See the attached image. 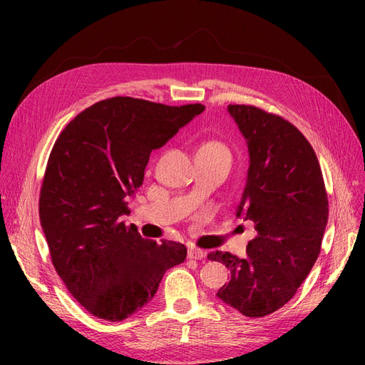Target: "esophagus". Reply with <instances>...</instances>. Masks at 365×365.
<instances>
[{"mask_svg":"<svg viewBox=\"0 0 365 365\" xmlns=\"http://www.w3.org/2000/svg\"><path fill=\"white\" fill-rule=\"evenodd\" d=\"M205 256H207V252L204 250H200V248H190L189 254H187V257L192 259V260H201Z\"/></svg>","mask_w":365,"mask_h":365,"instance_id":"34e87169","label":"esophagus"}]
</instances>
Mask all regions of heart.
I'll return each instance as SVG.
<instances>
[{
	"instance_id": "b5f03b06",
	"label": "heart",
	"mask_w": 365,
	"mask_h": 365,
	"mask_svg": "<svg viewBox=\"0 0 365 365\" xmlns=\"http://www.w3.org/2000/svg\"><path fill=\"white\" fill-rule=\"evenodd\" d=\"M200 149H205V150H227V148L222 145V143H220V141H216V140L202 143ZM227 152H228V150H227Z\"/></svg>"
}]
</instances>
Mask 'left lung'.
<instances>
[{"mask_svg":"<svg viewBox=\"0 0 365 365\" xmlns=\"http://www.w3.org/2000/svg\"><path fill=\"white\" fill-rule=\"evenodd\" d=\"M247 138L250 169L237 216L257 235L240 259L213 251L231 280L217 297L242 315L260 318L295 295L322 251L329 201L315 150L288 120L252 105H228Z\"/></svg>","mask_w":365,"mask_h":365,"instance_id":"8db88e82","label":"left lung"}]
</instances>
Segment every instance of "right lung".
<instances>
[{
	"mask_svg": "<svg viewBox=\"0 0 365 365\" xmlns=\"http://www.w3.org/2000/svg\"><path fill=\"white\" fill-rule=\"evenodd\" d=\"M205 109L111 97L77 114L50 152L39 217L54 269L88 312L121 322L149 303L164 272L187 257L178 242L121 222L153 149Z\"/></svg>",
	"mask_w": 365,
	"mask_h": 365,
	"instance_id": "1",
	"label": "right lung"
}]
</instances>
